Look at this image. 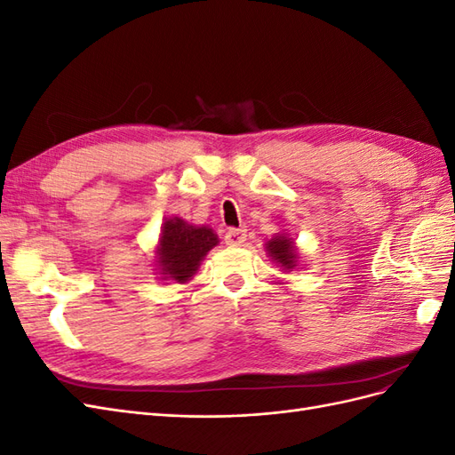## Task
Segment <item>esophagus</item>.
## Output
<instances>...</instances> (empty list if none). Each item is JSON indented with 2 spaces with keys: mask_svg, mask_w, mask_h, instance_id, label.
I'll list each match as a JSON object with an SVG mask.
<instances>
[{
  "mask_svg": "<svg viewBox=\"0 0 455 455\" xmlns=\"http://www.w3.org/2000/svg\"><path fill=\"white\" fill-rule=\"evenodd\" d=\"M226 244L229 246H241L246 241V229H228L226 235H224Z\"/></svg>",
  "mask_w": 455,
  "mask_h": 455,
  "instance_id": "34e87169",
  "label": "esophagus"
}]
</instances>
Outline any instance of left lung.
Segmentation results:
<instances>
[{"label":"left lung","mask_w":455,"mask_h":455,"mask_svg":"<svg viewBox=\"0 0 455 455\" xmlns=\"http://www.w3.org/2000/svg\"><path fill=\"white\" fill-rule=\"evenodd\" d=\"M266 252L286 271H292L298 266V249L294 241L281 233L266 243Z\"/></svg>","instance_id":"obj_1"}]
</instances>
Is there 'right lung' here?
I'll list each match as a JSON object with an SVG mask.
<instances>
[{
    "label": "right lung",
    "instance_id": "1",
    "mask_svg": "<svg viewBox=\"0 0 455 455\" xmlns=\"http://www.w3.org/2000/svg\"><path fill=\"white\" fill-rule=\"evenodd\" d=\"M218 244V235L206 226H191L186 220L172 216L161 226L156 251V267L161 279L188 283L197 273L203 258Z\"/></svg>",
    "mask_w": 455,
    "mask_h": 455
}]
</instances>
